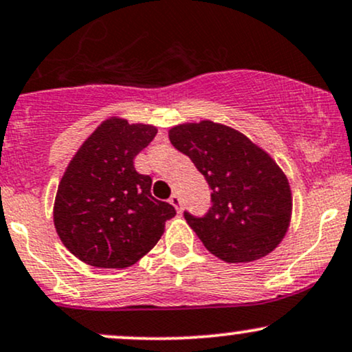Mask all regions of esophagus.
Listing matches in <instances>:
<instances>
[{
    "mask_svg": "<svg viewBox=\"0 0 352 352\" xmlns=\"http://www.w3.org/2000/svg\"><path fill=\"white\" fill-rule=\"evenodd\" d=\"M170 205L173 206V208H175L177 211H180L182 210V198H180V195L179 193H173L172 197H170Z\"/></svg>",
    "mask_w": 352,
    "mask_h": 352,
    "instance_id": "obj_1",
    "label": "esophagus"
}]
</instances>
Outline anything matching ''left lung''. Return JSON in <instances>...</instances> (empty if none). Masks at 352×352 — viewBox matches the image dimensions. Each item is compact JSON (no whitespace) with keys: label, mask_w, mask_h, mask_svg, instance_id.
Returning <instances> with one entry per match:
<instances>
[{"label":"left lung","mask_w":352,"mask_h":352,"mask_svg":"<svg viewBox=\"0 0 352 352\" xmlns=\"http://www.w3.org/2000/svg\"><path fill=\"white\" fill-rule=\"evenodd\" d=\"M168 139L210 185L208 213H184L205 248L226 262H251L274 251L289 228L292 192L267 152L213 121L179 124Z\"/></svg>","instance_id":"left-lung-1"}]
</instances>
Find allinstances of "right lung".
I'll use <instances>...</instances> for the list:
<instances>
[{"mask_svg": "<svg viewBox=\"0 0 352 352\" xmlns=\"http://www.w3.org/2000/svg\"><path fill=\"white\" fill-rule=\"evenodd\" d=\"M157 134L151 124L109 118L70 160L58 184L54 224L60 241L85 264L124 269L146 256L175 208L155 200L152 179L134 157Z\"/></svg>", "mask_w": 352, "mask_h": 352, "instance_id": "1", "label": "right lung"}]
</instances>
